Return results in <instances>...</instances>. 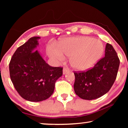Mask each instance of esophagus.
<instances>
[{
  "mask_svg": "<svg viewBox=\"0 0 128 128\" xmlns=\"http://www.w3.org/2000/svg\"><path fill=\"white\" fill-rule=\"evenodd\" d=\"M69 72V69L68 68H66V67H64L63 68V74H66V73H68Z\"/></svg>",
  "mask_w": 128,
  "mask_h": 128,
  "instance_id": "esophagus-1",
  "label": "esophagus"
}]
</instances>
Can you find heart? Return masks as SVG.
<instances>
[{"label": "heart", "instance_id": "heart-1", "mask_svg": "<svg viewBox=\"0 0 128 128\" xmlns=\"http://www.w3.org/2000/svg\"><path fill=\"white\" fill-rule=\"evenodd\" d=\"M51 57L59 60L64 59L63 54L70 56V62L73 68L86 70L92 68L103 55L104 46L100 41L89 36L69 38L58 45V50L50 47Z\"/></svg>", "mask_w": 128, "mask_h": 128}]
</instances>
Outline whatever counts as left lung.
Returning <instances> with one entry per match:
<instances>
[{"mask_svg":"<svg viewBox=\"0 0 128 128\" xmlns=\"http://www.w3.org/2000/svg\"><path fill=\"white\" fill-rule=\"evenodd\" d=\"M120 59L113 46L107 43L105 56L86 71L74 72V90L80 98L92 100L111 89L118 74Z\"/></svg>","mask_w":128,"mask_h":128,"instance_id":"8db88e82","label":"left lung"}]
</instances>
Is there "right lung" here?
Here are the masks:
<instances>
[{
	"label": "right lung",
	"instance_id": "obj_1",
	"mask_svg": "<svg viewBox=\"0 0 128 128\" xmlns=\"http://www.w3.org/2000/svg\"><path fill=\"white\" fill-rule=\"evenodd\" d=\"M39 36L30 38L12 55L9 64L10 80L25 100L40 102L53 94L55 82L62 75V67L46 63L36 48Z\"/></svg>",
	"mask_w": 128,
	"mask_h": 128
}]
</instances>
